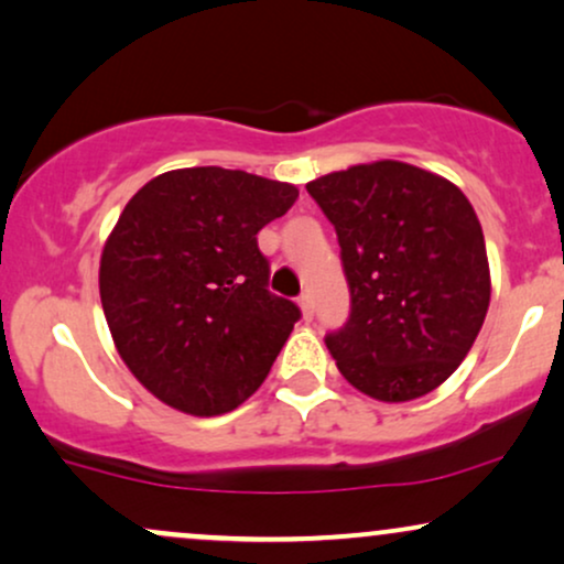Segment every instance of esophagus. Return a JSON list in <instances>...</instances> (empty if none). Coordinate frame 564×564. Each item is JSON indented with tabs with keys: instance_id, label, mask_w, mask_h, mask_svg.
Here are the masks:
<instances>
[{
	"instance_id": "obj_1",
	"label": "esophagus",
	"mask_w": 564,
	"mask_h": 564,
	"mask_svg": "<svg viewBox=\"0 0 564 564\" xmlns=\"http://www.w3.org/2000/svg\"><path fill=\"white\" fill-rule=\"evenodd\" d=\"M300 307H302L304 321H312V315H315V302H312L310 291H304V294L300 296Z\"/></svg>"
}]
</instances>
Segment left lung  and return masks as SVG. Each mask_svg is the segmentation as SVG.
Masks as SVG:
<instances>
[{"label": "left lung", "instance_id": "obj_1", "mask_svg": "<svg viewBox=\"0 0 564 564\" xmlns=\"http://www.w3.org/2000/svg\"><path fill=\"white\" fill-rule=\"evenodd\" d=\"M334 223L351 310L325 336L347 381L381 402L425 397L459 368L484 325L491 275L467 196L397 160L310 181Z\"/></svg>", "mask_w": 564, "mask_h": 564}]
</instances>
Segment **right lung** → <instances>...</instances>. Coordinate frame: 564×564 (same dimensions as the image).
Masks as SVG:
<instances>
[{
    "label": "right lung",
    "mask_w": 564,
    "mask_h": 564,
    "mask_svg": "<svg viewBox=\"0 0 564 564\" xmlns=\"http://www.w3.org/2000/svg\"><path fill=\"white\" fill-rule=\"evenodd\" d=\"M296 196L252 173L183 167L126 205L101 252V307L128 370L160 402L220 415L268 378L302 312L270 294L257 234Z\"/></svg>",
    "instance_id": "right-lung-1"
}]
</instances>
